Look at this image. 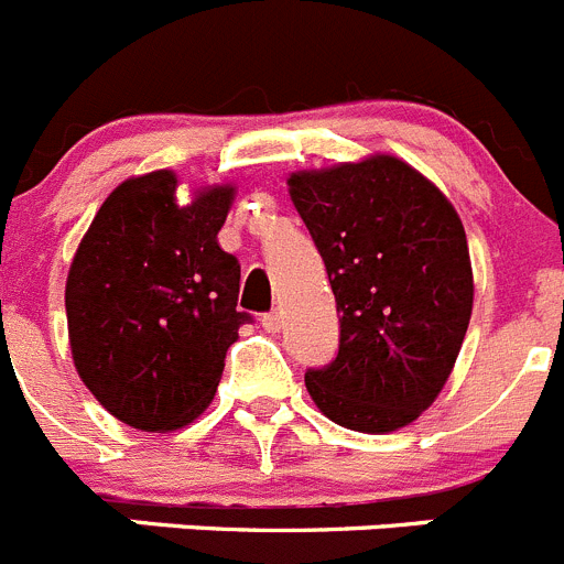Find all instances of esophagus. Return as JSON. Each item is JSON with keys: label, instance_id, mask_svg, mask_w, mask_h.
I'll use <instances>...</instances> for the list:
<instances>
[{"label": "esophagus", "instance_id": "1", "mask_svg": "<svg viewBox=\"0 0 564 564\" xmlns=\"http://www.w3.org/2000/svg\"><path fill=\"white\" fill-rule=\"evenodd\" d=\"M261 328H264L267 334H278V330L283 328V317H281V312H270V314H264V317H261Z\"/></svg>", "mask_w": 564, "mask_h": 564}]
</instances>
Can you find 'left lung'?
I'll return each mask as SVG.
<instances>
[{"instance_id":"8db88e82","label":"left lung","mask_w":564,"mask_h":564,"mask_svg":"<svg viewBox=\"0 0 564 564\" xmlns=\"http://www.w3.org/2000/svg\"><path fill=\"white\" fill-rule=\"evenodd\" d=\"M289 194L341 314L339 354L306 372L308 394L345 429H403L442 392L470 325L473 270L459 214L392 155L294 172Z\"/></svg>"}]
</instances>
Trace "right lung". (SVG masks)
<instances>
[{"mask_svg":"<svg viewBox=\"0 0 564 564\" xmlns=\"http://www.w3.org/2000/svg\"><path fill=\"white\" fill-rule=\"evenodd\" d=\"M170 170L130 177L97 210L68 267L66 319L83 383L116 420L183 429L208 409L236 312L241 267L219 247L234 186L175 199Z\"/></svg>","mask_w":564,"mask_h":564,"instance_id":"right-lung-1","label":"right lung"}]
</instances>
